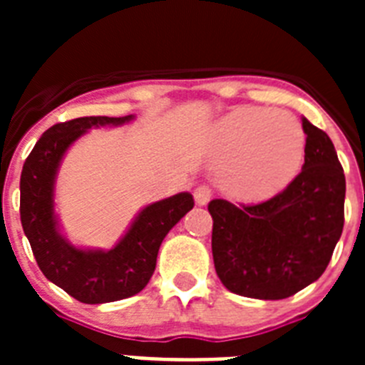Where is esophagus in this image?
Wrapping results in <instances>:
<instances>
[{
  "label": "esophagus",
  "mask_w": 365,
  "mask_h": 365,
  "mask_svg": "<svg viewBox=\"0 0 365 365\" xmlns=\"http://www.w3.org/2000/svg\"><path fill=\"white\" fill-rule=\"evenodd\" d=\"M193 197H195V202H197L199 206L208 205V201L212 199V190L208 188L206 185L197 186V188H195V192H193Z\"/></svg>",
  "instance_id": "esophagus-1"
}]
</instances>
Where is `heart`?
Listing matches in <instances>:
<instances>
[{"mask_svg": "<svg viewBox=\"0 0 365 365\" xmlns=\"http://www.w3.org/2000/svg\"><path fill=\"white\" fill-rule=\"evenodd\" d=\"M219 185L232 199L257 202L274 197L302 170L307 137L291 113L241 108L215 131Z\"/></svg>", "mask_w": 365, "mask_h": 365, "instance_id": "heart-1", "label": "heart"}]
</instances>
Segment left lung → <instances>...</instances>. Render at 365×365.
Listing matches in <instances>:
<instances>
[{"label":"left lung","mask_w":365,"mask_h":365,"mask_svg":"<svg viewBox=\"0 0 365 365\" xmlns=\"http://www.w3.org/2000/svg\"><path fill=\"white\" fill-rule=\"evenodd\" d=\"M305 163L291 185L259 205H208L219 279L234 294L283 299L320 278L344 228L346 175L331 138L307 118Z\"/></svg>","instance_id":"8db88e82"}]
</instances>
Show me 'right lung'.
Segmentation results:
<instances>
[{
	"label": "right lung",
	"mask_w": 365,
	"mask_h": 365,
	"mask_svg": "<svg viewBox=\"0 0 365 365\" xmlns=\"http://www.w3.org/2000/svg\"><path fill=\"white\" fill-rule=\"evenodd\" d=\"M128 117H82L54 124L32 148L19 179V215L43 276L82 303H108L140 292L153 276L166 234L193 208L192 193L151 202L111 250L78 248L60 234L54 214V182L74 140L98 125H120Z\"/></svg>",
	"instance_id": "right-lung-1"
}]
</instances>
